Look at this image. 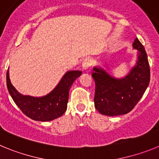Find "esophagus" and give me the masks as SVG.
<instances>
[{
	"mask_svg": "<svg viewBox=\"0 0 159 159\" xmlns=\"http://www.w3.org/2000/svg\"><path fill=\"white\" fill-rule=\"evenodd\" d=\"M92 64V60L89 58H86L85 60H84L82 63V67L84 70H88L89 68V67Z\"/></svg>",
	"mask_w": 159,
	"mask_h": 159,
	"instance_id": "esophagus-1",
	"label": "esophagus"
}]
</instances>
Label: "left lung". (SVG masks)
I'll return each mask as SVG.
<instances>
[{
    "mask_svg": "<svg viewBox=\"0 0 159 159\" xmlns=\"http://www.w3.org/2000/svg\"><path fill=\"white\" fill-rule=\"evenodd\" d=\"M133 48L138 51L137 60L126 76L116 78L102 67H93L94 102L96 110L102 115L116 116L127 114L135 107L148 87L151 72L145 48L138 38L133 43Z\"/></svg>",
    "mask_w": 159,
    "mask_h": 159,
    "instance_id": "left-lung-1",
    "label": "left lung"
}]
</instances>
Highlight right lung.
Returning <instances> with one entry per match:
<instances>
[{"instance_id": "right-lung-1", "label": "right lung", "mask_w": 159, "mask_h": 159, "mask_svg": "<svg viewBox=\"0 0 159 159\" xmlns=\"http://www.w3.org/2000/svg\"><path fill=\"white\" fill-rule=\"evenodd\" d=\"M81 74V71H67L51 92L41 97H34L22 95L17 92L11 84L8 69L7 88L15 103L25 116L36 121H52L62 116L66 111L70 88Z\"/></svg>"}]
</instances>
